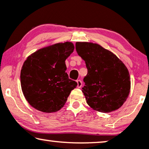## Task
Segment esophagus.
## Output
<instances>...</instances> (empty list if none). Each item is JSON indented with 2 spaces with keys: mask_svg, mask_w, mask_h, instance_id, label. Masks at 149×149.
I'll return each mask as SVG.
<instances>
[{
  "mask_svg": "<svg viewBox=\"0 0 149 149\" xmlns=\"http://www.w3.org/2000/svg\"><path fill=\"white\" fill-rule=\"evenodd\" d=\"M77 87H78V88H81V87H82V85H83L82 81H81V80H77Z\"/></svg>",
  "mask_w": 149,
  "mask_h": 149,
  "instance_id": "obj_1",
  "label": "esophagus"
}]
</instances>
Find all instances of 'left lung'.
I'll return each instance as SVG.
<instances>
[{"instance_id": "obj_1", "label": "left lung", "mask_w": 149, "mask_h": 149, "mask_svg": "<svg viewBox=\"0 0 149 149\" xmlns=\"http://www.w3.org/2000/svg\"><path fill=\"white\" fill-rule=\"evenodd\" d=\"M76 50L87 68L82 91L88 105L102 113L119 109L130 91V74L125 64L100 45L77 42Z\"/></svg>"}]
</instances>
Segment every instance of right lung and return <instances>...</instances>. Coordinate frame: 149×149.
Returning a JSON list of instances; mask_svg holds the SVG:
<instances>
[{"label": "right lung", "mask_w": 149, "mask_h": 149, "mask_svg": "<svg viewBox=\"0 0 149 149\" xmlns=\"http://www.w3.org/2000/svg\"><path fill=\"white\" fill-rule=\"evenodd\" d=\"M74 49L70 42L57 43L36 51L24 62L20 74L22 89L34 109L53 113L64 107L77 85L68 78L65 64Z\"/></svg>", "instance_id": "1"}]
</instances>
